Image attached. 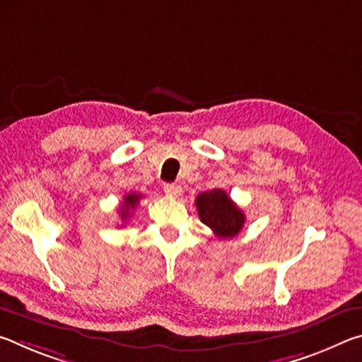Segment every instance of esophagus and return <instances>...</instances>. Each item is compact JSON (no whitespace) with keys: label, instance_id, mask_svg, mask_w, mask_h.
<instances>
[{"label":"esophagus","instance_id":"1","mask_svg":"<svg viewBox=\"0 0 362 362\" xmlns=\"http://www.w3.org/2000/svg\"><path fill=\"white\" fill-rule=\"evenodd\" d=\"M164 193L168 196H173V198H179L182 194V187L175 185V183H166V185H164Z\"/></svg>","mask_w":362,"mask_h":362}]
</instances>
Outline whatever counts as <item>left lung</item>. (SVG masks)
Here are the masks:
<instances>
[{"mask_svg": "<svg viewBox=\"0 0 362 362\" xmlns=\"http://www.w3.org/2000/svg\"><path fill=\"white\" fill-rule=\"evenodd\" d=\"M196 209H198L201 222L209 226L220 240L235 238L246 222L244 212L233 203L226 192L220 188L198 194Z\"/></svg>", "mask_w": 362, "mask_h": 362, "instance_id": "1", "label": "left lung"}]
</instances>
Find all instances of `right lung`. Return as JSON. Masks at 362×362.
<instances>
[{
	"label": "right lung",
	"mask_w": 362,
	"mask_h": 362,
	"mask_svg": "<svg viewBox=\"0 0 362 362\" xmlns=\"http://www.w3.org/2000/svg\"><path fill=\"white\" fill-rule=\"evenodd\" d=\"M142 198V194L139 193H129L124 194V203L121 204V220H127L131 217L132 211L136 209V206L139 204V199Z\"/></svg>",
	"instance_id": "add662e5"
}]
</instances>
